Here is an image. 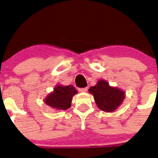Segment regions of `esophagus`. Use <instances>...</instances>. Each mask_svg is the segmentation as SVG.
Wrapping results in <instances>:
<instances>
[{
    "mask_svg": "<svg viewBox=\"0 0 158 158\" xmlns=\"http://www.w3.org/2000/svg\"><path fill=\"white\" fill-rule=\"evenodd\" d=\"M88 90V88H79V92H86Z\"/></svg>",
    "mask_w": 158,
    "mask_h": 158,
    "instance_id": "34e87169",
    "label": "esophagus"
}]
</instances>
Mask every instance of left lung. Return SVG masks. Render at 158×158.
<instances>
[{
	"mask_svg": "<svg viewBox=\"0 0 158 158\" xmlns=\"http://www.w3.org/2000/svg\"><path fill=\"white\" fill-rule=\"evenodd\" d=\"M88 91L94 96L98 108L105 112H113L117 109L126 97L125 91L110 86L104 79H99L95 86L90 87Z\"/></svg>",
	"mask_w": 158,
	"mask_h": 158,
	"instance_id": "obj_1",
	"label": "left lung"
}]
</instances>
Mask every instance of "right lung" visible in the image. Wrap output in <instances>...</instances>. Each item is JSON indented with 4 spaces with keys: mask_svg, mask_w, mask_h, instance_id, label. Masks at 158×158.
<instances>
[{
    "mask_svg": "<svg viewBox=\"0 0 158 158\" xmlns=\"http://www.w3.org/2000/svg\"><path fill=\"white\" fill-rule=\"evenodd\" d=\"M77 94L78 91L73 85H56L53 91L47 96L44 102L56 110H67L70 108L73 97Z\"/></svg>",
    "mask_w": 158,
    "mask_h": 158,
    "instance_id": "1",
    "label": "right lung"
}]
</instances>
